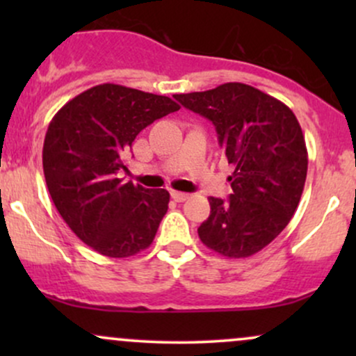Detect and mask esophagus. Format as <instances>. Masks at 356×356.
<instances>
[{"label": "esophagus", "instance_id": "esophagus-1", "mask_svg": "<svg viewBox=\"0 0 356 356\" xmlns=\"http://www.w3.org/2000/svg\"><path fill=\"white\" fill-rule=\"evenodd\" d=\"M170 195H172L174 201H177V202H184L189 199V194H186V192H179V191H172L170 192Z\"/></svg>", "mask_w": 356, "mask_h": 356}]
</instances>
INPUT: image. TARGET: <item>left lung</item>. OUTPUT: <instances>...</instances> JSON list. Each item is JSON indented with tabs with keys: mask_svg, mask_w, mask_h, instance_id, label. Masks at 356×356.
I'll list each match as a JSON object with an SVG mask.
<instances>
[{
	"mask_svg": "<svg viewBox=\"0 0 356 356\" xmlns=\"http://www.w3.org/2000/svg\"><path fill=\"white\" fill-rule=\"evenodd\" d=\"M174 99L209 118L234 165L232 194L209 197L199 238L220 256L256 254L288 226L303 194L308 150L300 122L283 102L238 81Z\"/></svg>",
	"mask_w": 356,
	"mask_h": 356,
	"instance_id": "left-lung-1",
	"label": "left lung"
}]
</instances>
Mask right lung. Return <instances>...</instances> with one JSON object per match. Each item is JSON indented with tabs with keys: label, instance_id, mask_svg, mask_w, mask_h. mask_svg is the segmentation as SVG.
I'll use <instances>...</instances> for the list:
<instances>
[{
	"label": "right lung",
	"instance_id": "obj_1",
	"mask_svg": "<svg viewBox=\"0 0 356 356\" xmlns=\"http://www.w3.org/2000/svg\"><path fill=\"white\" fill-rule=\"evenodd\" d=\"M179 108L169 97L102 83L51 118L43 144L48 192L68 227L93 251L129 257L152 244L169 192L120 175L140 130Z\"/></svg>",
	"mask_w": 356,
	"mask_h": 356
}]
</instances>
